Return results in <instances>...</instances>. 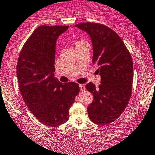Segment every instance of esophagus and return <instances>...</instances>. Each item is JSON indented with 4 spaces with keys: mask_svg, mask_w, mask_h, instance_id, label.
<instances>
[{
    "mask_svg": "<svg viewBox=\"0 0 155 155\" xmlns=\"http://www.w3.org/2000/svg\"><path fill=\"white\" fill-rule=\"evenodd\" d=\"M79 88H80L81 91H85V85H79Z\"/></svg>",
    "mask_w": 155,
    "mask_h": 155,
    "instance_id": "esophagus-1",
    "label": "esophagus"
}]
</instances>
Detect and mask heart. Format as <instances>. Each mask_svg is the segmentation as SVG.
Returning a JSON list of instances; mask_svg holds the SVG:
<instances>
[{
    "mask_svg": "<svg viewBox=\"0 0 155 155\" xmlns=\"http://www.w3.org/2000/svg\"><path fill=\"white\" fill-rule=\"evenodd\" d=\"M85 41H83V40H76V42H75V46H79V45L82 44V43H85Z\"/></svg>",
    "mask_w": 155,
    "mask_h": 155,
    "instance_id": "heart-1",
    "label": "heart"
}]
</instances>
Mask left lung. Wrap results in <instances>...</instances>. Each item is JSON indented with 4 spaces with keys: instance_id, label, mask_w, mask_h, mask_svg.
<instances>
[{
    "instance_id": "1",
    "label": "left lung",
    "mask_w": 155,
    "mask_h": 155,
    "mask_svg": "<svg viewBox=\"0 0 155 155\" xmlns=\"http://www.w3.org/2000/svg\"><path fill=\"white\" fill-rule=\"evenodd\" d=\"M75 26L90 36L92 62L98 67L97 72L101 77L98 87L92 82L86 85L94 95L93 102L87 107L88 118L97 124H110L124 112L132 93L134 66L130 53L121 37L104 25L85 22Z\"/></svg>"
}]
</instances>
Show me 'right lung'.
I'll list each match as a JSON object with an SVG mask.
<instances>
[{
  "mask_svg": "<svg viewBox=\"0 0 155 155\" xmlns=\"http://www.w3.org/2000/svg\"><path fill=\"white\" fill-rule=\"evenodd\" d=\"M69 26L42 25L23 46L17 63L20 93L33 115L44 125L59 126L69 119V109L79 94V84L61 83L54 76L58 37Z\"/></svg>",
  "mask_w": 155,
  "mask_h": 155,
  "instance_id": "right-lung-1",
  "label": "right lung"
}]
</instances>
